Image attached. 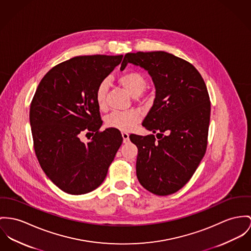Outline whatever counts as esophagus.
<instances>
[{
    "mask_svg": "<svg viewBox=\"0 0 251 251\" xmlns=\"http://www.w3.org/2000/svg\"><path fill=\"white\" fill-rule=\"evenodd\" d=\"M122 137H123V142H124V143L129 142V134H128V133L123 132V133H122Z\"/></svg>",
    "mask_w": 251,
    "mask_h": 251,
    "instance_id": "obj_1",
    "label": "esophagus"
}]
</instances>
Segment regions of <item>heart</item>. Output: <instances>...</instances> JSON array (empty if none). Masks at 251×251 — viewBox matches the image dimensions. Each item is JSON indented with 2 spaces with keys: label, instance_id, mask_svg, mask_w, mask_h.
I'll use <instances>...</instances> for the list:
<instances>
[{
  "label": "heart",
  "instance_id": "b5f03b06",
  "mask_svg": "<svg viewBox=\"0 0 251 251\" xmlns=\"http://www.w3.org/2000/svg\"><path fill=\"white\" fill-rule=\"evenodd\" d=\"M118 83L132 97H139L144 91L147 80L143 75L135 71L126 72L117 78ZM109 91V81L102 80L97 85L96 101L99 109L106 106V97ZM141 116L138 112L131 110L127 112H114L106 118V125L110 128H116L121 131H131L139 123Z\"/></svg>",
  "mask_w": 251,
  "mask_h": 251
}]
</instances>
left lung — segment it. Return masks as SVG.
I'll return each mask as SVG.
<instances>
[{
  "instance_id": "left-lung-1",
  "label": "left lung",
  "mask_w": 251,
  "mask_h": 251,
  "mask_svg": "<svg viewBox=\"0 0 251 251\" xmlns=\"http://www.w3.org/2000/svg\"><path fill=\"white\" fill-rule=\"evenodd\" d=\"M146 70L155 88L142 126L154 135H130L136 145V176L157 196L176 193L192 177L206 151L210 99L201 74L189 62L165 51L127 53L121 63Z\"/></svg>"
}]
</instances>
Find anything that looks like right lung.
Segmentation results:
<instances>
[{
    "label": "right lung",
    "instance_id": "add662e5",
    "mask_svg": "<svg viewBox=\"0 0 251 251\" xmlns=\"http://www.w3.org/2000/svg\"><path fill=\"white\" fill-rule=\"evenodd\" d=\"M123 55L76 56L53 67L39 83L29 121L39 163L48 177L71 195L92 192L105 179L122 144L119 130L99 131L103 121L97 85ZM92 139L83 143V133ZM90 139V138H89Z\"/></svg>",
    "mask_w": 251,
    "mask_h": 251
}]
</instances>
